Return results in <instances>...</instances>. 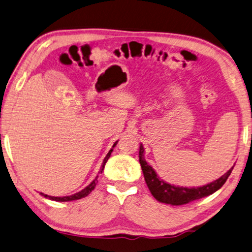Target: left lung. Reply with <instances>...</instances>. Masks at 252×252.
Here are the masks:
<instances>
[{"label":"left lung","instance_id":"obj_1","mask_svg":"<svg viewBox=\"0 0 252 252\" xmlns=\"http://www.w3.org/2000/svg\"><path fill=\"white\" fill-rule=\"evenodd\" d=\"M139 162L140 166H142L145 182H146L147 187L151 190L154 198L159 202H164V204L173 206L186 205L193 200L200 199V198L207 197L211 195V193L216 192L218 189L223 186V184L226 183V180L230 176L233 169L232 166L221 177L215 180L213 183L205 185V186L187 188L170 185L158 177L156 171L153 169V167L148 165L147 161L145 160L144 147L142 144L139 146Z\"/></svg>","mask_w":252,"mask_h":252}]
</instances>
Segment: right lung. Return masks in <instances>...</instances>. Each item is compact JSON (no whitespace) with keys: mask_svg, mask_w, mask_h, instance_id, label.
Masks as SVG:
<instances>
[{"mask_svg":"<svg viewBox=\"0 0 252 252\" xmlns=\"http://www.w3.org/2000/svg\"><path fill=\"white\" fill-rule=\"evenodd\" d=\"M116 144H117V142H115V144L113 145L112 149H110V151L108 152L107 155H106V157L104 158L103 164H101L100 170H99V173H100V174L103 173L104 167H105V164H106V162H107L108 158L110 157V154H112V152H113V148H114L115 146H116ZM97 177H98V176H97ZM97 177H96L94 180H93V182H92L90 185H88L87 187L84 188L83 190L78 191V192H76V193H74V195H72V196H65V197H52V196H47V195H45V193H43V192H42V196H44L45 198H48V199H51V200H55V201H72V200L82 199V198H84V197H86V196L90 195V193L92 192V190H94V188H95L96 184H97Z\"/></svg>","mask_w":252,"mask_h":252,"instance_id":"right-lung-1","label":"right lung"}]
</instances>
